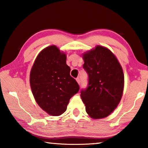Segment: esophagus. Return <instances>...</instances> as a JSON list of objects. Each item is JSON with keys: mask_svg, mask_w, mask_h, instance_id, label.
<instances>
[{"mask_svg": "<svg viewBox=\"0 0 148 148\" xmlns=\"http://www.w3.org/2000/svg\"><path fill=\"white\" fill-rule=\"evenodd\" d=\"M76 81L77 82V84L79 85L80 84V79H79V78H76Z\"/></svg>", "mask_w": 148, "mask_h": 148, "instance_id": "34e87169", "label": "esophagus"}]
</instances>
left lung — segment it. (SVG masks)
Returning <instances> with one entry per match:
<instances>
[{"mask_svg": "<svg viewBox=\"0 0 148 148\" xmlns=\"http://www.w3.org/2000/svg\"><path fill=\"white\" fill-rule=\"evenodd\" d=\"M84 69L89 75L88 87L81 98L89 116L104 118L114 111L124 89V74L115 55L107 47L97 46L84 53Z\"/></svg>", "mask_w": 148, "mask_h": 148, "instance_id": "8db88e82", "label": "left lung"}]
</instances>
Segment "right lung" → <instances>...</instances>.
Wrapping results in <instances>:
<instances>
[{
  "label": "right lung",
  "instance_id": "right-lung-1",
  "mask_svg": "<svg viewBox=\"0 0 148 148\" xmlns=\"http://www.w3.org/2000/svg\"><path fill=\"white\" fill-rule=\"evenodd\" d=\"M66 54L55 45L37 56L30 72V85L36 103L52 116L66 111L70 99L78 92L77 82L70 75Z\"/></svg>",
  "mask_w": 148,
  "mask_h": 148
}]
</instances>
